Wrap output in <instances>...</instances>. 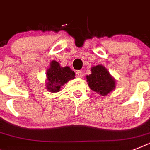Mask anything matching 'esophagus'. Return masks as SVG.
<instances>
[{
    "instance_id": "34e87169",
    "label": "esophagus",
    "mask_w": 150,
    "mask_h": 150,
    "mask_svg": "<svg viewBox=\"0 0 150 150\" xmlns=\"http://www.w3.org/2000/svg\"><path fill=\"white\" fill-rule=\"evenodd\" d=\"M75 75H76V77L78 78H82L83 76V74L81 71H77L76 73H75Z\"/></svg>"
}]
</instances>
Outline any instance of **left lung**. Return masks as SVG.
Listing matches in <instances>:
<instances>
[{
  "label": "left lung",
  "mask_w": 150,
  "mask_h": 150,
  "mask_svg": "<svg viewBox=\"0 0 150 150\" xmlns=\"http://www.w3.org/2000/svg\"><path fill=\"white\" fill-rule=\"evenodd\" d=\"M92 73L87 75L89 88L101 96H106L115 88V81L103 65L93 67Z\"/></svg>",
  "instance_id": "8db88e82"
}]
</instances>
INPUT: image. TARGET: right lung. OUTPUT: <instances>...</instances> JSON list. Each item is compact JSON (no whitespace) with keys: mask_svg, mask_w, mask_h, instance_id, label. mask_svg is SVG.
I'll list each match as a JSON object with an SVG mask.
<instances>
[{"mask_svg":"<svg viewBox=\"0 0 150 150\" xmlns=\"http://www.w3.org/2000/svg\"><path fill=\"white\" fill-rule=\"evenodd\" d=\"M47 89L51 93H56L60 90L64 83L75 79V72L71 70L69 67L61 68L58 62L53 61L47 70Z\"/></svg>","mask_w":150,"mask_h":150,"instance_id":"obj_1","label":"right lung"}]
</instances>
